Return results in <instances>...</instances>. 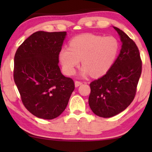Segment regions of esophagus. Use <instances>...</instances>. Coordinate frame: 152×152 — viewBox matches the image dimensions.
<instances>
[{"instance_id":"obj_1","label":"esophagus","mask_w":152,"mask_h":152,"mask_svg":"<svg viewBox=\"0 0 152 152\" xmlns=\"http://www.w3.org/2000/svg\"><path fill=\"white\" fill-rule=\"evenodd\" d=\"M82 84V82H80V81H75V85L76 87H78L79 86H80V85Z\"/></svg>"}]
</instances>
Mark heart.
Here are the masks:
<instances>
[{"label":"heart","instance_id":"heart-1","mask_svg":"<svg viewBox=\"0 0 152 152\" xmlns=\"http://www.w3.org/2000/svg\"><path fill=\"white\" fill-rule=\"evenodd\" d=\"M119 43L113 37L83 34L70 41L69 48L64 47L59 53V59L64 71L73 75L82 59V75L91 74L100 77L107 73L113 65L118 51Z\"/></svg>","mask_w":152,"mask_h":152}]
</instances>
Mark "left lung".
Here are the masks:
<instances>
[{
	"instance_id": "left-lung-1",
	"label": "left lung",
	"mask_w": 152,
	"mask_h": 152,
	"mask_svg": "<svg viewBox=\"0 0 152 152\" xmlns=\"http://www.w3.org/2000/svg\"><path fill=\"white\" fill-rule=\"evenodd\" d=\"M120 37L122 49L107 73L90 84L88 104L95 115L111 118L126 109L134 100L142 72L139 50L123 31L113 27Z\"/></svg>"
}]
</instances>
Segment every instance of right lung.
I'll use <instances>...</instances> for the list:
<instances>
[{"instance_id": "1", "label": "right lung", "mask_w": 152, "mask_h": 152, "mask_svg": "<svg viewBox=\"0 0 152 152\" xmlns=\"http://www.w3.org/2000/svg\"><path fill=\"white\" fill-rule=\"evenodd\" d=\"M66 35L38 31L15 53L14 82L25 107L37 118L52 120L61 115L75 89L74 81L64 76L58 65Z\"/></svg>"}]
</instances>
